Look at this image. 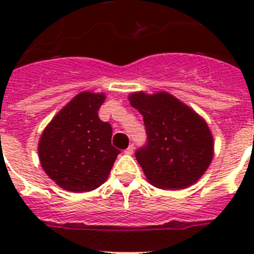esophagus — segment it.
<instances>
[{
	"label": "esophagus",
	"mask_w": 254,
	"mask_h": 254,
	"mask_svg": "<svg viewBox=\"0 0 254 254\" xmlns=\"http://www.w3.org/2000/svg\"><path fill=\"white\" fill-rule=\"evenodd\" d=\"M133 153H134V145H129V147H127V150H125V154L131 155Z\"/></svg>",
	"instance_id": "esophagus-1"
}]
</instances>
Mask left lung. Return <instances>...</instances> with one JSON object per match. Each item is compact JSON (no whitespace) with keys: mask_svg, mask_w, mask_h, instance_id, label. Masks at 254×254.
Segmentation results:
<instances>
[{"mask_svg":"<svg viewBox=\"0 0 254 254\" xmlns=\"http://www.w3.org/2000/svg\"><path fill=\"white\" fill-rule=\"evenodd\" d=\"M130 105L143 116L147 145L135 153L149 183L162 190H183L207 171L215 142L199 113L169 92H133Z\"/></svg>","mask_w":254,"mask_h":254,"instance_id":"left-lung-1","label":"left lung"}]
</instances>
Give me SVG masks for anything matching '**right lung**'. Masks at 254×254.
<instances>
[{
	"label": "right lung",
	"mask_w": 254,
	"mask_h": 254,
	"mask_svg": "<svg viewBox=\"0 0 254 254\" xmlns=\"http://www.w3.org/2000/svg\"><path fill=\"white\" fill-rule=\"evenodd\" d=\"M105 93L84 91L65 104L42 131V169L61 189L88 192L107 181L120 150L112 146V127L99 119Z\"/></svg>",
	"instance_id": "1"
}]
</instances>
